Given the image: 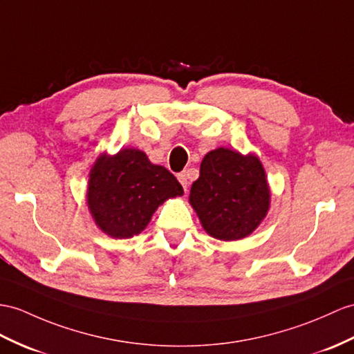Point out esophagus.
<instances>
[{"label": "esophagus", "instance_id": "obj_1", "mask_svg": "<svg viewBox=\"0 0 354 354\" xmlns=\"http://www.w3.org/2000/svg\"><path fill=\"white\" fill-rule=\"evenodd\" d=\"M177 178H178V182L182 183V186L185 187V191H187V186H189V180H187V174L186 172H180V174L177 176Z\"/></svg>", "mask_w": 354, "mask_h": 354}]
</instances>
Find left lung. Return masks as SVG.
<instances>
[{"label":"left lung","instance_id":"obj_1","mask_svg":"<svg viewBox=\"0 0 354 354\" xmlns=\"http://www.w3.org/2000/svg\"><path fill=\"white\" fill-rule=\"evenodd\" d=\"M270 192L258 158L228 149L207 153L200 178L191 187V201L204 230L219 240L251 234L269 210Z\"/></svg>","mask_w":354,"mask_h":354}]
</instances>
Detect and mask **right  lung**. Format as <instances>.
I'll use <instances>...</instances> for the list:
<instances>
[{"instance_id": "obj_1", "label": "right lung", "mask_w": 354, "mask_h": 354, "mask_svg": "<svg viewBox=\"0 0 354 354\" xmlns=\"http://www.w3.org/2000/svg\"><path fill=\"white\" fill-rule=\"evenodd\" d=\"M177 195H183V187L167 168L153 165L140 150L124 149L94 163L87 201L102 231L129 239L147 227L163 201Z\"/></svg>"}]
</instances>
